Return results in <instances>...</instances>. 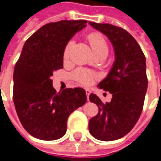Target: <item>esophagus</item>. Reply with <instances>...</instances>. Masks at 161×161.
Returning <instances> with one entry per match:
<instances>
[{
  "label": "esophagus",
  "mask_w": 161,
  "mask_h": 161,
  "mask_svg": "<svg viewBox=\"0 0 161 161\" xmlns=\"http://www.w3.org/2000/svg\"><path fill=\"white\" fill-rule=\"evenodd\" d=\"M85 91H86V96H87V99L89 100V96L91 95V91L90 89H85Z\"/></svg>",
  "instance_id": "1"
}]
</instances>
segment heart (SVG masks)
Segmentation results:
<instances>
[{
  "label": "heart",
  "mask_w": 161,
  "mask_h": 161,
  "mask_svg": "<svg viewBox=\"0 0 161 161\" xmlns=\"http://www.w3.org/2000/svg\"><path fill=\"white\" fill-rule=\"evenodd\" d=\"M88 41L91 46V49L94 53L96 57H103L106 58L108 53V46L107 41L103 36L98 33H91L87 37ZM74 46L73 40H70L67 43L66 46L64 51V60L68 59L70 56V53ZM97 77V75L91 70L86 69H77L74 72V78L84 85H90Z\"/></svg>",
  "instance_id": "heart-1"
}]
</instances>
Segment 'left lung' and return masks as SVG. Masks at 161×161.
Instances as JSON below:
<instances>
[{
    "instance_id": "8db88e82",
    "label": "left lung",
    "mask_w": 161,
    "mask_h": 161,
    "mask_svg": "<svg viewBox=\"0 0 161 161\" xmlns=\"http://www.w3.org/2000/svg\"><path fill=\"white\" fill-rule=\"evenodd\" d=\"M89 24L107 36L115 52L111 70L98 84L111 93V101L103 103L97 95H90V101L98 106L97 115L89 121L90 133L97 140L110 142L131 131L142 114L147 89L146 58L126 30L105 23Z\"/></svg>"
}]
</instances>
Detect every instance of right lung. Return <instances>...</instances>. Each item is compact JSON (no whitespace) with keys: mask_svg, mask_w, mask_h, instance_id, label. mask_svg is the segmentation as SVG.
<instances>
[{"mask_svg":"<svg viewBox=\"0 0 161 161\" xmlns=\"http://www.w3.org/2000/svg\"><path fill=\"white\" fill-rule=\"evenodd\" d=\"M87 20L48 23L26 40L14 70V103L23 128L33 137L53 141L66 133L67 119L86 103L83 88L57 93L51 77L63 68L64 51Z\"/></svg>","mask_w":161,"mask_h":161,"instance_id":"1","label":"right lung"}]
</instances>
